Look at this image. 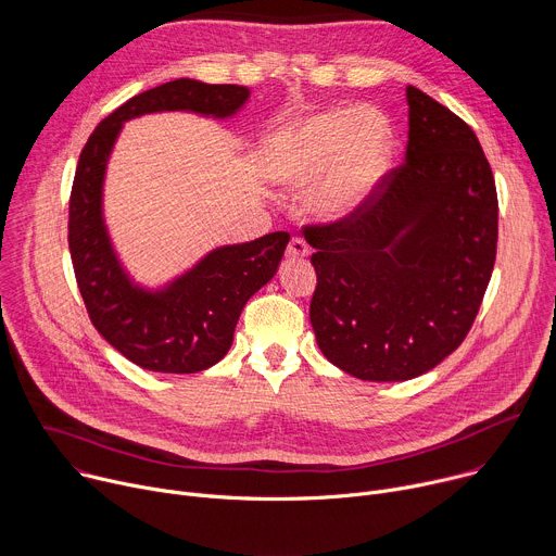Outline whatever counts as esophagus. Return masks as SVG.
Returning <instances> with one entry per match:
<instances>
[{
  "label": "esophagus",
  "instance_id": "esophagus-1",
  "mask_svg": "<svg viewBox=\"0 0 556 556\" xmlns=\"http://www.w3.org/2000/svg\"><path fill=\"white\" fill-rule=\"evenodd\" d=\"M307 253H309V247L305 244V240H301V237H292L286 255L290 260H303V257H307Z\"/></svg>",
  "mask_w": 556,
  "mask_h": 556
}]
</instances>
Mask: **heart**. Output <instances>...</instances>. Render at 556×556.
Returning <instances> with one entry per match:
<instances>
[{"instance_id":"obj_1","label":"heart","mask_w":556,"mask_h":556,"mask_svg":"<svg viewBox=\"0 0 556 556\" xmlns=\"http://www.w3.org/2000/svg\"><path fill=\"white\" fill-rule=\"evenodd\" d=\"M393 153V127L374 108H332L281 131L268 155V174L286 187L321 180L312 206L321 217L354 213L384 174Z\"/></svg>"}]
</instances>
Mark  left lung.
<instances>
[{"label":"left lung","instance_id":"8db88e82","mask_svg":"<svg viewBox=\"0 0 556 556\" xmlns=\"http://www.w3.org/2000/svg\"><path fill=\"white\" fill-rule=\"evenodd\" d=\"M407 103L405 163L348 217L303 226L316 343L374 382L427 374L462 345L497 255V189L478 136L414 86Z\"/></svg>","mask_w":556,"mask_h":556}]
</instances>
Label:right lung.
Returning a JSON list of instances; mask_svg holds the SVG:
<instances>
[{"mask_svg":"<svg viewBox=\"0 0 556 556\" xmlns=\"http://www.w3.org/2000/svg\"><path fill=\"white\" fill-rule=\"evenodd\" d=\"M249 94L244 86L176 78L114 110L78 155L67 213L74 277L94 328L142 369L195 374L222 361L247 301L277 273L290 235L277 230L255 242L215 249L165 290H142L121 268L103 224L101 200L110 151L129 118L174 110L224 118L240 110Z\"/></svg>","mask_w":556,"mask_h":556,"instance_id":"right-lung-1","label":"right lung"}]
</instances>
